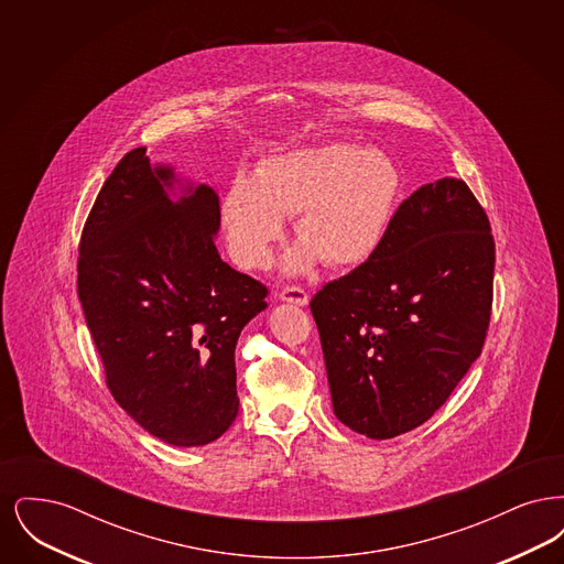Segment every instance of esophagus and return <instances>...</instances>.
<instances>
[{
  "mask_svg": "<svg viewBox=\"0 0 564 564\" xmlns=\"http://www.w3.org/2000/svg\"><path fill=\"white\" fill-rule=\"evenodd\" d=\"M279 297H281L283 302L295 304V306H306V304H308V294H306L302 288H297V285L283 288V290L279 292Z\"/></svg>",
  "mask_w": 564,
  "mask_h": 564,
  "instance_id": "34e87169",
  "label": "esophagus"
}]
</instances>
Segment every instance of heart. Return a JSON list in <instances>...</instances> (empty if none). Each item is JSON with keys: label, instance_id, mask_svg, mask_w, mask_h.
<instances>
[{"label": "heart", "instance_id": "heart-1", "mask_svg": "<svg viewBox=\"0 0 564 564\" xmlns=\"http://www.w3.org/2000/svg\"><path fill=\"white\" fill-rule=\"evenodd\" d=\"M400 192V171L382 152L327 143L269 156L253 177L235 175L219 214L230 256L242 269L269 267L285 237V217H295L302 241L285 260L288 272H306L322 260L357 269L387 239Z\"/></svg>", "mask_w": 564, "mask_h": 564}]
</instances>
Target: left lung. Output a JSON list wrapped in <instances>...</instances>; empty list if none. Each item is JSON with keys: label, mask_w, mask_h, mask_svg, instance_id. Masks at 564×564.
Here are the masks:
<instances>
[{"label": "left lung", "mask_w": 564, "mask_h": 564, "mask_svg": "<svg viewBox=\"0 0 564 564\" xmlns=\"http://www.w3.org/2000/svg\"><path fill=\"white\" fill-rule=\"evenodd\" d=\"M495 241L463 180L405 198L375 258L311 300L334 414L389 440L423 425L480 357Z\"/></svg>", "instance_id": "left-lung-1"}]
</instances>
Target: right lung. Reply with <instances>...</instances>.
Returning a JSON list of instances; mask_svg holds the SVG:
<instances>
[{
	"instance_id": "right-lung-1",
	"label": "right lung",
	"mask_w": 564,
	"mask_h": 564,
	"mask_svg": "<svg viewBox=\"0 0 564 564\" xmlns=\"http://www.w3.org/2000/svg\"><path fill=\"white\" fill-rule=\"evenodd\" d=\"M181 194H174V186ZM219 198L134 148L84 224L78 297L113 400L173 446H205L239 414L235 349L269 290L217 253Z\"/></svg>"
}]
</instances>
